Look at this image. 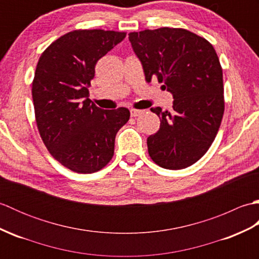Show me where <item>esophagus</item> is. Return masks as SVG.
I'll return each instance as SVG.
<instances>
[{
	"label": "esophagus",
	"mask_w": 259,
	"mask_h": 259,
	"mask_svg": "<svg viewBox=\"0 0 259 259\" xmlns=\"http://www.w3.org/2000/svg\"><path fill=\"white\" fill-rule=\"evenodd\" d=\"M144 113V110H136V109H131L130 110V114L131 117H138V115Z\"/></svg>",
	"instance_id": "34e87169"
}]
</instances>
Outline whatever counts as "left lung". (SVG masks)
<instances>
[{
  "label": "left lung",
  "mask_w": 259,
  "mask_h": 259,
  "mask_svg": "<svg viewBox=\"0 0 259 259\" xmlns=\"http://www.w3.org/2000/svg\"><path fill=\"white\" fill-rule=\"evenodd\" d=\"M147 82L157 78L174 97L172 110L151 108L160 118L148 137V152L158 166L184 169L205 155L222 123L223 69L206 38L185 29L160 27L129 33Z\"/></svg>",
  "instance_id": "left-lung-1"
}]
</instances>
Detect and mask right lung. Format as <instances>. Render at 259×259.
Instances as JSON below:
<instances>
[{
  "label": "right lung",
  "mask_w": 259,
  "mask_h": 259,
  "mask_svg": "<svg viewBox=\"0 0 259 259\" xmlns=\"http://www.w3.org/2000/svg\"><path fill=\"white\" fill-rule=\"evenodd\" d=\"M125 32L75 30L41 54L32 82L36 125L47 149L64 167L92 174L111 160L115 135L130 118L126 108L103 110L89 99L96 64Z\"/></svg>",
  "instance_id": "add662e5"
}]
</instances>
